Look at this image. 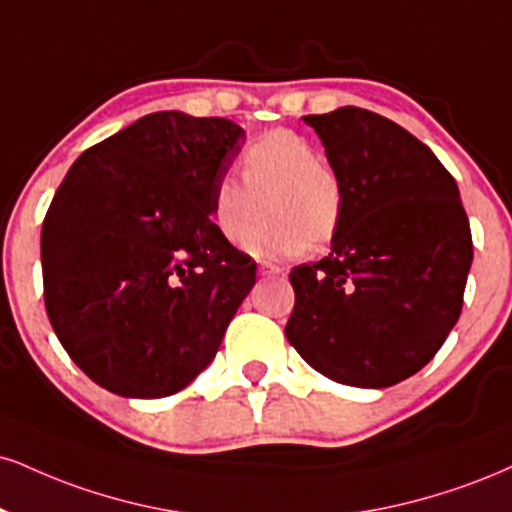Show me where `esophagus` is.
<instances>
[{"instance_id": "34e87169", "label": "esophagus", "mask_w": 512, "mask_h": 512, "mask_svg": "<svg viewBox=\"0 0 512 512\" xmlns=\"http://www.w3.org/2000/svg\"><path fill=\"white\" fill-rule=\"evenodd\" d=\"M257 272H260L262 276H276V274H281V267H276V264H272V262H260L257 264Z\"/></svg>"}]
</instances>
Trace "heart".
<instances>
[{"mask_svg":"<svg viewBox=\"0 0 512 512\" xmlns=\"http://www.w3.org/2000/svg\"><path fill=\"white\" fill-rule=\"evenodd\" d=\"M240 176L224 174L212 193V221L221 236L240 243L261 218L262 201L270 219L243 248L255 257H295L336 236L343 219V188L334 171L305 135L274 128L245 147Z\"/></svg>","mask_w":512,"mask_h":512,"instance_id":"heart-1","label":"heart"}]
</instances>
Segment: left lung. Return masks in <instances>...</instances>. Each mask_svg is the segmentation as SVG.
Returning <instances> with one entry per match:
<instances>
[{"label": "left lung", "mask_w": 512, "mask_h": 512, "mask_svg": "<svg viewBox=\"0 0 512 512\" xmlns=\"http://www.w3.org/2000/svg\"><path fill=\"white\" fill-rule=\"evenodd\" d=\"M343 188L331 252L291 272L288 343L324 377L386 389L443 346L463 310L470 221L427 145L360 107L305 116Z\"/></svg>", "instance_id": "8db88e82"}]
</instances>
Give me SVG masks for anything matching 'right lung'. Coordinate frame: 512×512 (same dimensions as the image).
Returning a JSON list of instances; mask_svg holds the SVG:
<instances>
[{
  "label": "right lung",
  "mask_w": 512,
  "mask_h": 512,
  "mask_svg": "<svg viewBox=\"0 0 512 512\" xmlns=\"http://www.w3.org/2000/svg\"><path fill=\"white\" fill-rule=\"evenodd\" d=\"M243 140L229 119L155 112L85 150L61 181L40 238L45 307L102 389L171 396L217 355L257 272L209 219Z\"/></svg>",
  "instance_id": "obj_1"
}]
</instances>
